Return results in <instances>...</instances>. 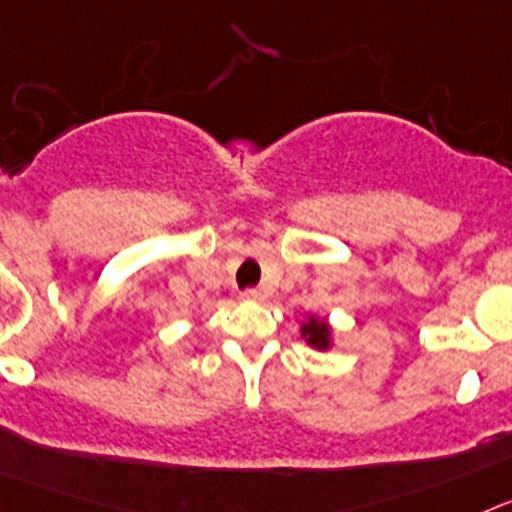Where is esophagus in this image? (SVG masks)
I'll return each instance as SVG.
<instances>
[{"label": "esophagus", "instance_id": "obj_1", "mask_svg": "<svg viewBox=\"0 0 512 512\" xmlns=\"http://www.w3.org/2000/svg\"><path fill=\"white\" fill-rule=\"evenodd\" d=\"M242 299L247 301H265L268 296H265V291H260V288H250V291L242 293Z\"/></svg>", "mask_w": 512, "mask_h": 512}]
</instances>
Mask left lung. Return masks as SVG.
<instances>
[{
    "mask_svg": "<svg viewBox=\"0 0 512 512\" xmlns=\"http://www.w3.org/2000/svg\"><path fill=\"white\" fill-rule=\"evenodd\" d=\"M299 335L314 350H330L335 345V327L322 314H306L304 322L299 324Z\"/></svg>",
    "mask_w": 512,
    "mask_h": 512,
    "instance_id": "8db88e82",
    "label": "left lung"
}]
</instances>
